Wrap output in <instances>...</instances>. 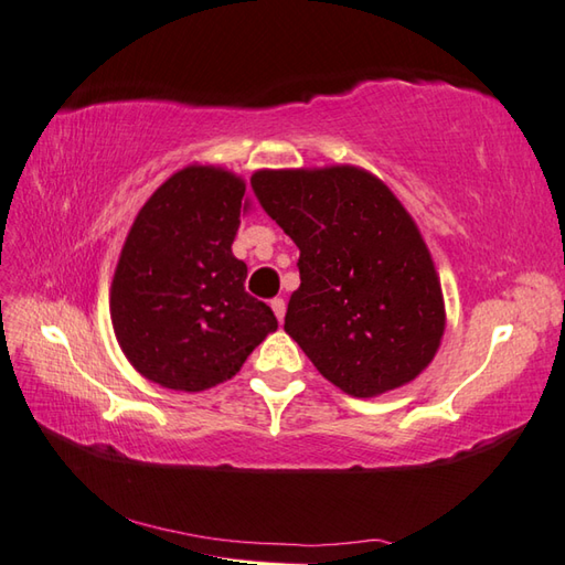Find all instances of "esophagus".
I'll use <instances>...</instances> for the list:
<instances>
[{
    "label": "esophagus",
    "mask_w": 565,
    "mask_h": 565,
    "mask_svg": "<svg viewBox=\"0 0 565 565\" xmlns=\"http://www.w3.org/2000/svg\"><path fill=\"white\" fill-rule=\"evenodd\" d=\"M271 310H274L276 320L284 322V316H286V301H284L281 296H279V298H274V301H271Z\"/></svg>",
    "instance_id": "esophagus-1"
}]
</instances>
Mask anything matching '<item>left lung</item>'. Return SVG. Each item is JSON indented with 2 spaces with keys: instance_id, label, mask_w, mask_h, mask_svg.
I'll use <instances>...</instances> for the list:
<instances>
[{
  "instance_id": "left-lung-1",
  "label": "left lung",
  "mask_w": 565,
  "mask_h": 565,
  "mask_svg": "<svg viewBox=\"0 0 565 565\" xmlns=\"http://www.w3.org/2000/svg\"><path fill=\"white\" fill-rule=\"evenodd\" d=\"M252 189L301 249L284 330L320 374L354 398L423 374L447 318L435 262L393 191L352 164L262 170Z\"/></svg>"
}]
</instances>
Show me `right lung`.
<instances>
[{
    "label": "right lung",
    "instance_id": "obj_1",
    "mask_svg": "<svg viewBox=\"0 0 565 565\" xmlns=\"http://www.w3.org/2000/svg\"><path fill=\"white\" fill-rule=\"evenodd\" d=\"M245 211L243 179L189 164L136 215L109 308L118 344L148 381L186 393L218 386L279 328L245 291L247 264L231 249Z\"/></svg>",
    "mask_w": 565,
    "mask_h": 565
}]
</instances>
